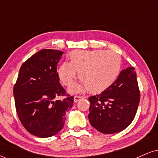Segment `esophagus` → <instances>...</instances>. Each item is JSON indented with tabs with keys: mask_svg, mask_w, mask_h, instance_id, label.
Here are the masks:
<instances>
[{
	"mask_svg": "<svg viewBox=\"0 0 158 158\" xmlns=\"http://www.w3.org/2000/svg\"><path fill=\"white\" fill-rule=\"evenodd\" d=\"M81 98H83L82 97H80V96H75L73 98V101L74 102H77L79 100V99H81Z\"/></svg>",
	"mask_w": 158,
	"mask_h": 158,
	"instance_id": "34e87169",
	"label": "esophagus"
}]
</instances>
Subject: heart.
Here are the masks:
<instances>
[{
	"mask_svg": "<svg viewBox=\"0 0 158 158\" xmlns=\"http://www.w3.org/2000/svg\"><path fill=\"white\" fill-rule=\"evenodd\" d=\"M69 59L70 62L63 61L59 65L57 73L61 82L69 85L78 71L81 82L69 88L72 93L85 88L91 93L102 92L115 82L122 69L120 56L110 50H73Z\"/></svg>",
	"mask_w": 158,
	"mask_h": 158,
	"instance_id": "b5f03b06",
	"label": "heart"
}]
</instances>
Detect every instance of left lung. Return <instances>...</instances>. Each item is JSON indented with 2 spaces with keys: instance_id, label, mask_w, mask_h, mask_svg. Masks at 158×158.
<instances>
[{
  "instance_id": "obj_1",
  "label": "left lung",
  "mask_w": 158,
  "mask_h": 158,
  "mask_svg": "<svg viewBox=\"0 0 158 158\" xmlns=\"http://www.w3.org/2000/svg\"><path fill=\"white\" fill-rule=\"evenodd\" d=\"M88 99L90 104L88 117L94 128L103 134L124 130L133 121L139 102L135 68L123 70L111 86Z\"/></svg>"
}]
</instances>
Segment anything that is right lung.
<instances>
[{
    "mask_svg": "<svg viewBox=\"0 0 158 158\" xmlns=\"http://www.w3.org/2000/svg\"><path fill=\"white\" fill-rule=\"evenodd\" d=\"M64 52L44 49L29 58L20 68L13 88L16 111L23 127L39 137H50L62 129L73 97L65 94L59 82L57 64Z\"/></svg>",
    "mask_w": 158,
    "mask_h": 158,
    "instance_id": "1",
    "label": "right lung"
}]
</instances>
